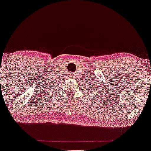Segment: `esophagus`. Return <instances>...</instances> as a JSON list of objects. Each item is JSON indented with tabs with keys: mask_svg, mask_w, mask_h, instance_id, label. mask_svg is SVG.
Segmentation results:
<instances>
[{
	"mask_svg": "<svg viewBox=\"0 0 151 151\" xmlns=\"http://www.w3.org/2000/svg\"><path fill=\"white\" fill-rule=\"evenodd\" d=\"M74 75V74H73V73H70V74H69V77H71V78H73Z\"/></svg>",
	"mask_w": 151,
	"mask_h": 151,
	"instance_id": "obj_1",
	"label": "esophagus"
}]
</instances>
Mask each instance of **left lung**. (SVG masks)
<instances>
[{
  "mask_svg": "<svg viewBox=\"0 0 151 151\" xmlns=\"http://www.w3.org/2000/svg\"><path fill=\"white\" fill-rule=\"evenodd\" d=\"M96 87H97V86H96ZM99 88H100V87H99Z\"/></svg>",
  "mask_w": 151,
  "mask_h": 151,
  "instance_id": "8db88e82",
  "label": "left lung"
}]
</instances>
